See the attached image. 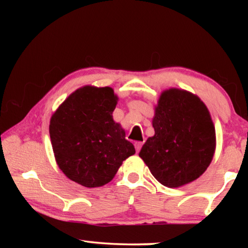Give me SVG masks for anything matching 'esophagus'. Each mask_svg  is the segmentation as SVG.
<instances>
[{
	"label": "esophagus",
	"mask_w": 248,
	"mask_h": 248,
	"mask_svg": "<svg viewBox=\"0 0 248 248\" xmlns=\"http://www.w3.org/2000/svg\"><path fill=\"white\" fill-rule=\"evenodd\" d=\"M142 142H139V141H137V142H134V148H136V151L137 152H139V151L141 150V146H142Z\"/></svg>",
	"instance_id": "34e87169"
}]
</instances>
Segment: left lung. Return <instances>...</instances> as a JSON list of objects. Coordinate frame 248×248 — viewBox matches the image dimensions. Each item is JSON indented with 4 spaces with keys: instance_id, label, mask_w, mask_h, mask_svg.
Returning <instances> with one entry per match:
<instances>
[{
    "instance_id": "obj_1",
    "label": "left lung",
    "mask_w": 248,
    "mask_h": 248,
    "mask_svg": "<svg viewBox=\"0 0 248 248\" xmlns=\"http://www.w3.org/2000/svg\"><path fill=\"white\" fill-rule=\"evenodd\" d=\"M154 136L139 156L164 186L178 188L202 175L216 152V128L209 109L190 92L163 91L154 108Z\"/></svg>"
}]
</instances>
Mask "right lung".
Here are the masks:
<instances>
[{
	"label": "right lung",
	"instance_id": "1",
	"mask_svg": "<svg viewBox=\"0 0 248 248\" xmlns=\"http://www.w3.org/2000/svg\"><path fill=\"white\" fill-rule=\"evenodd\" d=\"M117 102L111 87L85 85L74 91L50 119L59 169L84 187L108 184L124 159L136 153L121 124L112 118Z\"/></svg>",
	"mask_w": 248,
	"mask_h": 248
}]
</instances>
